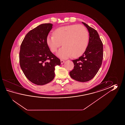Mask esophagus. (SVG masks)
<instances>
[{
    "instance_id": "1",
    "label": "esophagus",
    "mask_w": 125,
    "mask_h": 125,
    "mask_svg": "<svg viewBox=\"0 0 125 125\" xmlns=\"http://www.w3.org/2000/svg\"><path fill=\"white\" fill-rule=\"evenodd\" d=\"M64 62H65V61H64L63 60H61V64L63 63Z\"/></svg>"
}]
</instances>
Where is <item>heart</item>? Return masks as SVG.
I'll use <instances>...</instances> for the list:
<instances>
[{"label": "heart", "mask_w": 125, "mask_h": 125, "mask_svg": "<svg viewBox=\"0 0 125 125\" xmlns=\"http://www.w3.org/2000/svg\"><path fill=\"white\" fill-rule=\"evenodd\" d=\"M46 43L52 52H55L62 45L57 54L60 58L66 59L71 56L76 58L82 55L87 47L89 42L88 30L82 25L73 24L61 27L49 34Z\"/></svg>", "instance_id": "b5f03b06"}]
</instances>
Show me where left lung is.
I'll use <instances>...</instances> for the list:
<instances>
[{
  "label": "left lung",
  "mask_w": 125,
  "mask_h": 125,
  "mask_svg": "<svg viewBox=\"0 0 125 125\" xmlns=\"http://www.w3.org/2000/svg\"><path fill=\"white\" fill-rule=\"evenodd\" d=\"M89 33L88 46L79 59L72 60L74 69L70 72V76L79 82H85L92 80L98 72L102 62L103 47L97 32L84 22Z\"/></svg>",
  "instance_id": "left-lung-1"
}]
</instances>
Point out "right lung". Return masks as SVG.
<instances>
[{
  "label": "right lung",
  "instance_id": "1",
  "mask_svg": "<svg viewBox=\"0 0 125 125\" xmlns=\"http://www.w3.org/2000/svg\"><path fill=\"white\" fill-rule=\"evenodd\" d=\"M52 26L51 23L41 24L30 30L21 45V67L27 78L37 85L51 82L55 76V66L61 64L60 60L51 52L46 43Z\"/></svg>",
  "mask_w": 125,
  "mask_h": 125
}]
</instances>
